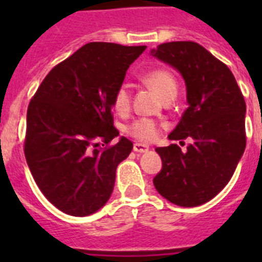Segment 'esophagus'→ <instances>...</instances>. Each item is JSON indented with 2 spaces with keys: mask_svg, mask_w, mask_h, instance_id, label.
Masks as SVG:
<instances>
[{
  "mask_svg": "<svg viewBox=\"0 0 262 262\" xmlns=\"http://www.w3.org/2000/svg\"><path fill=\"white\" fill-rule=\"evenodd\" d=\"M133 149H135V152L143 154V152H147L148 149H149V147H148V145H145V144L135 143V145H133Z\"/></svg>",
  "mask_w": 262,
  "mask_h": 262,
  "instance_id": "obj_1",
  "label": "esophagus"
}]
</instances>
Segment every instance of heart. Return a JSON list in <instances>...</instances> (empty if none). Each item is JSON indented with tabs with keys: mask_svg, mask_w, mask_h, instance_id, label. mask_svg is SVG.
Instances as JSON below:
<instances>
[{
	"mask_svg": "<svg viewBox=\"0 0 262 262\" xmlns=\"http://www.w3.org/2000/svg\"><path fill=\"white\" fill-rule=\"evenodd\" d=\"M143 81L151 88H154L163 100L168 98H175L177 92H178V84H177L174 75L167 69H163V68L152 69L148 73H145L143 76ZM130 85L126 83L121 84L115 91L114 96H113V108H114L117 114L123 115L126 114L129 108H130ZM125 132H126V135H129L133 139L148 143V141H154L158 137L159 125L152 119L139 118L129 123L125 127Z\"/></svg>",
	"mask_w": 262,
	"mask_h": 262,
	"instance_id": "obj_1",
	"label": "heart"
}]
</instances>
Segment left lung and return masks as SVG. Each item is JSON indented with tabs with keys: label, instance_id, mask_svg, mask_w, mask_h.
I'll return each mask as SVG.
<instances>
[{
	"label": "left lung",
	"instance_id": "left-lung-1",
	"mask_svg": "<svg viewBox=\"0 0 262 262\" xmlns=\"http://www.w3.org/2000/svg\"><path fill=\"white\" fill-rule=\"evenodd\" d=\"M174 67L186 84L187 107L168 139H191L186 151L177 144L156 148L162 170L156 190L179 207L212 200L231 179L246 147V103L226 63L195 42L162 43L151 51Z\"/></svg>",
	"mask_w": 262,
	"mask_h": 262
}]
</instances>
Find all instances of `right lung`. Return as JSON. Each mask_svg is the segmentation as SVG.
I'll list each match as a JSON object with an SVG mask.
<instances>
[{"label":"right lung","mask_w":262,"mask_h":262,"mask_svg":"<svg viewBox=\"0 0 262 262\" xmlns=\"http://www.w3.org/2000/svg\"><path fill=\"white\" fill-rule=\"evenodd\" d=\"M145 49L87 43L55 65L31 99L27 164L45 197L68 215L95 213L110 199L117 166L133 148L126 137L111 144L119 135L113 96Z\"/></svg>","instance_id":"1"}]
</instances>
